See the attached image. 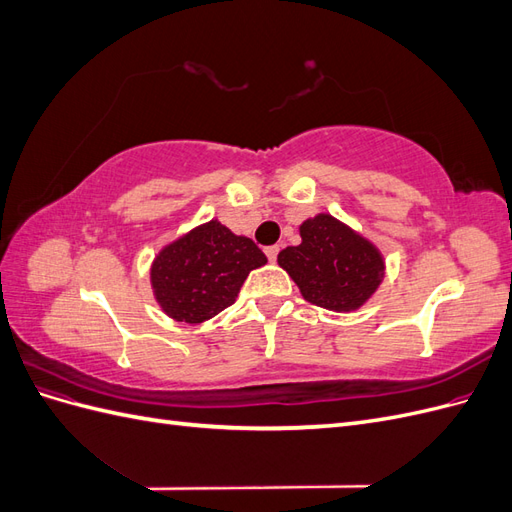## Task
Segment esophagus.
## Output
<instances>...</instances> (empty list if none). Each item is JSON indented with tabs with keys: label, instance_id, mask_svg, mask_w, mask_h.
Segmentation results:
<instances>
[{
	"label": "esophagus",
	"instance_id": "1",
	"mask_svg": "<svg viewBox=\"0 0 512 512\" xmlns=\"http://www.w3.org/2000/svg\"><path fill=\"white\" fill-rule=\"evenodd\" d=\"M265 254H267V258H269L271 262H275V260H277V254H280V245H269L267 250H265Z\"/></svg>",
	"mask_w": 512,
	"mask_h": 512
}]
</instances>
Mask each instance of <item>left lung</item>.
Here are the masks:
<instances>
[{
  "instance_id": "8db88e82",
  "label": "left lung",
  "mask_w": 512,
  "mask_h": 512,
  "mask_svg": "<svg viewBox=\"0 0 512 512\" xmlns=\"http://www.w3.org/2000/svg\"><path fill=\"white\" fill-rule=\"evenodd\" d=\"M301 245L277 256L280 267L301 288L305 301L335 312L361 307L382 282L380 252L327 213L301 226Z\"/></svg>"
}]
</instances>
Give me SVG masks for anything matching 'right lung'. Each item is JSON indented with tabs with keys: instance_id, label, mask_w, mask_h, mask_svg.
Instances as JSON below:
<instances>
[{
	"instance_id": "add662e5",
	"label": "right lung",
	"mask_w": 512,
	"mask_h": 512,
	"mask_svg": "<svg viewBox=\"0 0 512 512\" xmlns=\"http://www.w3.org/2000/svg\"><path fill=\"white\" fill-rule=\"evenodd\" d=\"M265 262L252 239L211 220L164 247L151 267V286L170 318L198 324L235 303L245 277Z\"/></svg>"
}]
</instances>
